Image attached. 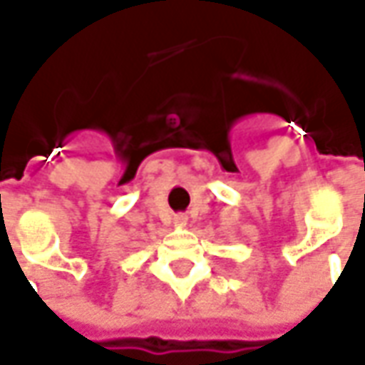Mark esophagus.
<instances>
[{
	"instance_id": "obj_1",
	"label": "esophagus",
	"mask_w": 365,
	"mask_h": 365,
	"mask_svg": "<svg viewBox=\"0 0 365 365\" xmlns=\"http://www.w3.org/2000/svg\"><path fill=\"white\" fill-rule=\"evenodd\" d=\"M176 223L178 225H187V215H176Z\"/></svg>"
}]
</instances>
